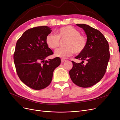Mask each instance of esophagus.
<instances>
[{
  "mask_svg": "<svg viewBox=\"0 0 120 120\" xmlns=\"http://www.w3.org/2000/svg\"><path fill=\"white\" fill-rule=\"evenodd\" d=\"M66 60H64V59H61V63H64V61H66Z\"/></svg>",
  "mask_w": 120,
  "mask_h": 120,
  "instance_id": "34e87169",
  "label": "esophagus"
}]
</instances>
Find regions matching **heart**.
Wrapping results in <instances>:
<instances>
[{
	"instance_id": "heart-1",
	"label": "heart",
	"mask_w": 120,
	"mask_h": 120,
	"mask_svg": "<svg viewBox=\"0 0 120 120\" xmlns=\"http://www.w3.org/2000/svg\"><path fill=\"white\" fill-rule=\"evenodd\" d=\"M67 38L65 48H60L54 52V56L61 59H66L75 52L79 54L82 52L86 45V40L79 32L71 25L60 28L56 31V35L49 34L46 37V43L49 48L56 49L59 45L60 39Z\"/></svg>"
}]
</instances>
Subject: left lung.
Returning <instances> with one entry per match:
<instances>
[{"instance_id":"obj_1","label":"left lung","mask_w":120,"mask_h":120,"mask_svg":"<svg viewBox=\"0 0 120 120\" xmlns=\"http://www.w3.org/2000/svg\"><path fill=\"white\" fill-rule=\"evenodd\" d=\"M82 28L87 37L83 51L75 57L82 62L73 64L69 74L73 82L82 88L95 85L103 78L110 60L109 45L103 34L96 29L85 24H77ZM85 61L87 64L83 65Z\"/></svg>"}]
</instances>
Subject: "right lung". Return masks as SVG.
Here are the masks:
<instances>
[{
  "label": "right lung",
  "instance_id": "1",
  "mask_svg": "<svg viewBox=\"0 0 120 120\" xmlns=\"http://www.w3.org/2000/svg\"><path fill=\"white\" fill-rule=\"evenodd\" d=\"M52 31L47 26L29 29L16 42L13 59L17 75L32 89L41 90L49 86L54 70L60 64L58 57L45 60L53 54L45 41Z\"/></svg>",
  "mask_w": 120,
  "mask_h": 120
}]
</instances>
